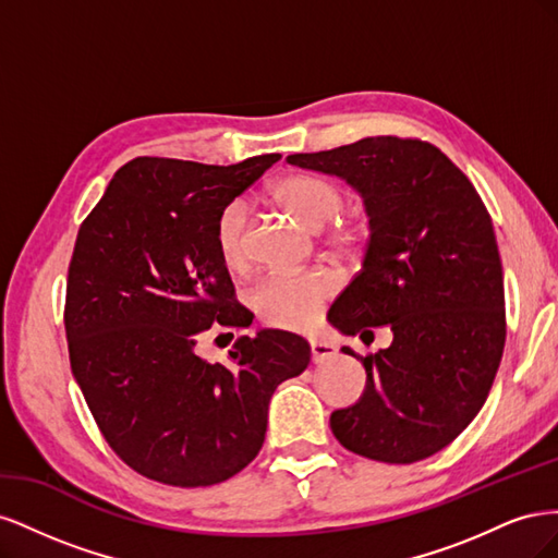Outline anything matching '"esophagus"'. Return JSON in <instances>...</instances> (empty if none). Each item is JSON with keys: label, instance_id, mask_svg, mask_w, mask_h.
Segmentation results:
<instances>
[{"label": "esophagus", "instance_id": "obj_1", "mask_svg": "<svg viewBox=\"0 0 558 558\" xmlns=\"http://www.w3.org/2000/svg\"><path fill=\"white\" fill-rule=\"evenodd\" d=\"M310 347H312V361L314 363H326L330 359L337 356V347L332 342H326V340H310Z\"/></svg>", "mask_w": 558, "mask_h": 558}]
</instances>
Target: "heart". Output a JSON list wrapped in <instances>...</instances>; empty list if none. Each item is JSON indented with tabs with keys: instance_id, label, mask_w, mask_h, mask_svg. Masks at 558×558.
Listing matches in <instances>:
<instances>
[{
	"instance_id": "b5f03b06",
	"label": "heart",
	"mask_w": 558,
	"mask_h": 558,
	"mask_svg": "<svg viewBox=\"0 0 558 558\" xmlns=\"http://www.w3.org/2000/svg\"><path fill=\"white\" fill-rule=\"evenodd\" d=\"M272 197L281 209L289 211L307 230H324L335 221L342 209V193L326 179L310 174H289L269 185ZM246 207L234 199L216 218L214 242L218 258L230 272L246 267ZM365 230L359 226H340L330 238V244L340 253H353L363 244ZM332 295V279L320 272L307 275H272L263 279L251 293V305L263 324L286 330L310 328L326 300Z\"/></svg>"
}]
</instances>
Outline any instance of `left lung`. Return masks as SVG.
Wrapping results in <instances>:
<instances>
[{
  "label": "left lung",
  "mask_w": 558,
  "mask_h": 558,
  "mask_svg": "<svg viewBox=\"0 0 558 558\" xmlns=\"http://www.w3.org/2000/svg\"><path fill=\"white\" fill-rule=\"evenodd\" d=\"M289 165L340 177L363 197L369 240L361 272L332 302L330 326L391 347L361 359L365 391L330 414L349 451L416 463L459 437L492 391L505 347L502 265L475 185L440 148L365 137Z\"/></svg>",
  "instance_id": "obj_1"
}]
</instances>
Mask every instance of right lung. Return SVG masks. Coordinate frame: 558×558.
<instances>
[{
	"label": "right lung",
	"instance_id": "right-lung-1",
	"mask_svg": "<svg viewBox=\"0 0 558 558\" xmlns=\"http://www.w3.org/2000/svg\"><path fill=\"white\" fill-rule=\"evenodd\" d=\"M279 158H134L78 230L64 307L72 373L109 447L148 480L193 488L238 475L265 442L277 386L310 365L307 340L272 328L240 337L228 365L195 351L214 324L251 326L214 228Z\"/></svg>",
	"mask_w": 558,
	"mask_h": 558
}]
</instances>
